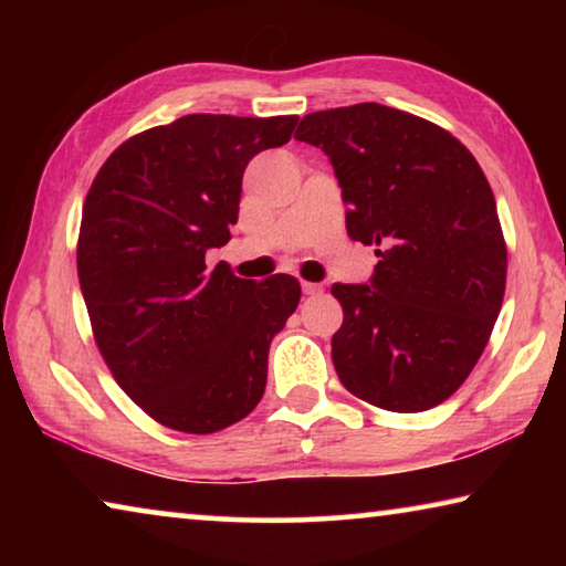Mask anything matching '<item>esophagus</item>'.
I'll use <instances>...</instances> for the list:
<instances>
[{"label": "esophagus", "instance_id": "obj_1", "mask_svg": "<svg viewBox=\"0 0 566 566\" xmlns=\"http://www.w3.org/2000/svg\"><path fill=\"white\" fill-rule=\"evenodd\" d=\"M302 292L304 294H319L322 292V284H317V282H302Z\"/></svg>", "mask_w": 566, "mask_h": 566}]
</instances>
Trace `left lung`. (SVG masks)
Returning a JSON list of instances; mask_svg holds the SVG:
<instances>
[{
	"instance_id": "left-lung-1",
	"label": "left lung",
	"mask_w": 566,
	"mask_h": 566,
	"mask_svg": "<svg viewBox=\"0 0 566 566\" xmlns=\"http://www.w3.org/2000/svg\"><path fill=\"white\" fill-rule=\"evenodd\" d=\"M294 139L322 147L371 284H332L342 385L389 411H424L464 385L500 317L506 242L482 167L434 122L377 102L312 112Z\"/></svg>"
}]
</instances>
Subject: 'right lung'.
Returning a JSON list of instances; mask_svg holds the SVG:
<instances>
[{
    "mask_svg": "<svg viewBox=\"0 0 566 566\" xmlns=\"http://www.w3.org/2000/svg\"><path fill=\"white\" fill-rule=\"evenodd\" d=\"M296 114H187L112 151L84 199L76 274L112 377L169 429L214 434L264 395L266 354L300 304V282L260 284L207 249L237 224L249 159L282 147Z\"/></svg>",
    "mask_w": 566,
    "mask_h": 566,
    "instance_id": "obj_1",
    "label": "right lung"
}]
</instances>
